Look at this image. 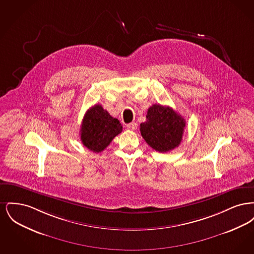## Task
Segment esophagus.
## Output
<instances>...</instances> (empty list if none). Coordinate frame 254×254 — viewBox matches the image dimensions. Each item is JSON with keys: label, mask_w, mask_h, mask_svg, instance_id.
<instances>
[{"label": "esophagus", "mask_w": 254, "mask_h": 254, "mask_svg": "<svg viewBox=\"0 0 254 254\" xmlns=\"http://www.w3.org/2000/svg\"><path fill=\"white\" fill-rule=\"evenodd\" d=\"M127 128L129 129V130H135L137 128V124L136 123H130L128 125H127Z\"/></svg>", "instance_id": "obj_1"}]
</instances>
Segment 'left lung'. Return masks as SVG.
<instances>
[{"label": "left lung", "mask_w": 254, "mask_h": 254, "mask_svg": "<svg viewBox=\"0 0 254 254\" xmlns=\"http://www.w3.org/2000/svg\"><path fill=\"white\" fill-rule=\"evenodd\" d=\"M186 121L169 107L153 105L147 109L146 121L140 125L142 137L150 147L168 152L181 143Z\"/></svg>", "instance_id": "left-lung-1"}]
</instances>
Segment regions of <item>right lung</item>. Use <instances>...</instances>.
I'll use <instances>...</instances> for the list:
<instances>
[{
    "label": "right lung",
    "mask_w": 254,
    "mask_h": 254,
    "mask_svg": "<svg viewBox=\"0 0 254 254\" xmlns=\"http://www.w3.org/2000/svg\"><path fill=\"white\" fill-rule=\"evenodd\" d=\"M123 127L118 119L109 115L101 105L88 109L81 126V141L89 150L99 153L120 134Z\"/></svg>",
    "instance_id": "add662e5"
}]
</instances>
